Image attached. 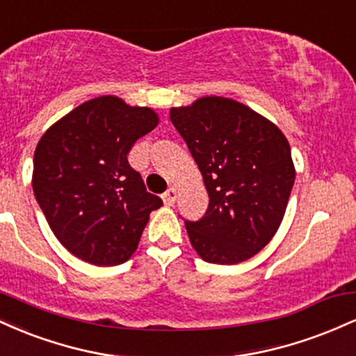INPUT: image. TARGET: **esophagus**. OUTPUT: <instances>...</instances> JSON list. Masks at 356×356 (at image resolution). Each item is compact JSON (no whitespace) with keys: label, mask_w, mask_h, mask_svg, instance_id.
Returning a JSON list of instances; mask_svg holds the SVG:
<instances>
[{"label":"esophagus","mask_w":356,"mask_h":356,"mask_svg":"<svg viewBox=\"0 0 356 356\" xmlns=\"http://www.w3.org/2000/svg\"><path fill=\"white\" fill-rule=\"evenodd\" d=\"M162 199H164V202L167 204V206H172V204L175 202V199H177V189H175V187H170V189L167 191L164 195H162Z\"/></svg>","instance_id":"34e87169"}]
</instances>
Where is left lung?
Wrapping results in <instances>:
<instances>
[{
	"label": "left lung",
	"mask_w": 356,
	"mask_h": 356,
	"mask_svg": "<svg viewBox=\"0 0 356 356\" xmlns=\"http://www.w3.org/2000/svg\"><path fill=\"white\" fill-rule=\"evenodd\" d=\"M170 122L201 170L209 206L186 220L192 248L207 263L238 264L276 234L295 184L288 138L266 117L226 97L170 108Z\"/></svg>",
	"instance_id": "1"
}]
</instances>
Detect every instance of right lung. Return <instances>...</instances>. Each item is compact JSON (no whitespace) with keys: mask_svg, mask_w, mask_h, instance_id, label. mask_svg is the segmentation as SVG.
<instances>
[{"mask_svg":"<svg viewBox=\"0 0 356 356\" xmlns=\"http://www.w3.org/2000/svg\"><path fill=\"white\" fill-rule=\"evenodd\" d=\"M159 115L113 95L92 99L55 122L33 159V192L53 234L73 256L117 266L136 252L161 197L145 191L127 154Z\"/></svg>","mask_w":356,"mask_h":356,"instance_id":"add662e5","label":"right lung"}]
</instances>
